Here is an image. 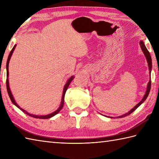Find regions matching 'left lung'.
Returning <instances> with one entry per match:
<instances>
[{"label": "left lung", "mask_w": 159, "mask_h": 159, "mask_svg": "<svg viewBox=\"0 0 159 159\" xmlns=\"http://www.w3.org/2000/svg\"><path fill=\"white\" fill-rule=\"evenodd\" d=\"M140 46H141V48L142 49L143 52V54L145 55V57L146 58V60H147V62H148V67H149V71H150V76H151V71H152V58H151V56L150 54V52H148V49L146 48V47L145 45V43L143 41V40H141L140 41ZM151 78V77H150ZM150 88H151V80L150 79V80H149V82L148 83V86H147V89H146V92H145V94L144 95L143 97L142 100L140 101L139 103L137 105H136L134 107L132 110H130L127 113H125L123 115H121V116H118L117 118H123L125 117L126 116H127V115L130 114L131 113H132L136 109H137L140 105H141L143 102L145 100L146 98H147V97L149 95V93H150Z\"/></svg>", "instance_id": "8db88e82"}]
</instances>
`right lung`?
Wrapping results in <instances>:
<instances>
[{
	"label": "right lung",
	"instance_id": "right-lung-1",
	"mask_svg": "<svg viewBox=\"0 0 159 159\" xmlns=\"http://www.w3.org/2000/svg\"><path fill=\"white\" fill-rule=\"evenodd\" d=\"M16 45H15L14 46V48H12V49L11 50L10 53H9V57H8V58H7V65H6V70H7V80H6V85H7V92H8V94H9V98H10L11 102H13V104L15 105L18 108H19L20 110L21 111H23L24 113H25L26 114L29 115L30 116H32V117H34V118H36V119H49V118H51L52 116H55L56 114H57L59 111H60L61 110V109L63 108V105H64V98H65V92H66L67 89L68 88V87H69L70 84L71 83V80H72L74 79V76H71L69 79L67 80V83H65V85L64 86V88H63V95H62V98H61V105L60 106H59V107L57 109V110L54 111V112L52 113H50L49 114H47V115H36V114H30L29 112H27V111L26 110H23V109H22L19 105H18L16 102L15 101V99L13 97V95H12L11 92V90H10V88H9V61H10V58H11V57L12 56V54H13V52L14 51V49L16 48Z\"/></svg>",
	"mask_w": 159,
	"mask_h": 159
}]
</instances>
